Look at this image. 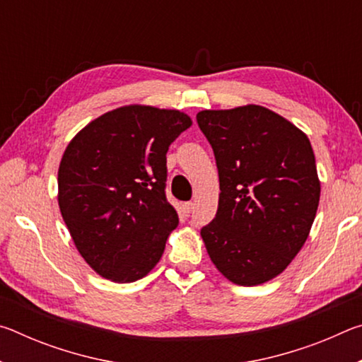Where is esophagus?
I'll list each match as a JSON object with an SVG mask.
<instances>
[{"instance_id":"esophagus-1","label":"esophagus","mask_w":362,"mask_h":362,"mask_svg":"<svg viewBox=\"0 0 362 362\" xmlns=\"http://www.w3.org/2000/svg\"><path fill=\"white\" fill-rule=\"evenodd\" d=\"M180 209H182L183 214H185V216H188V214L192 212V209H193V203H192V201H189V203H183Z\"/></svg>"}]
</instances>
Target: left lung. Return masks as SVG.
Masks as SVG:
<instances>
[{
  "label": "left lung",
  "mask_w": 362,
  "mask_h": 362,
  "mask_svg": "<svg viewBox=\"0 0 362 362\" xmlns=\"http://www.w3.org/2000/svg\"><path fill=\"white\" fill-rule=\"evenodd\" d=\"M199 129L214 150L220 194L201 230L207 254L231 283L276 278L303 247L321 182L306 134L262 105L203 110Z\"/></svg>",
  "instance_id": "left-lung-1"
}]
</instances>
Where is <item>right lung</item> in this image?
I'll use <instances>...</instances> for the list:
<instances>
[{
    "label": "right lung",
    "mask_w": 362,
    "mask_h": 362,
    "mask_svg": "<svg viewBox=\"0 0 362 362\" xmlns=\"http://www.w3.org/2000/svg\"><path fill=\"white\" fill-rule=\"evenodd\" d=\"M193 124L179 110L124 105L100 115L60 159L57 201L78 252L102 278L148 274L179 225L166 199V153Z\"/></svg>",
    "instance_id": "right-lung-1"
}]
</instances>
